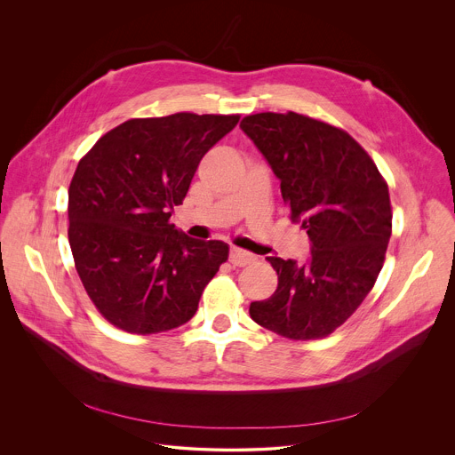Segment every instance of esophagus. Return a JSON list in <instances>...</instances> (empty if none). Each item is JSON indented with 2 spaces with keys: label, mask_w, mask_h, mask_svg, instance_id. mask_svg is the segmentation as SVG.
Returning <instances> with one entry per match:
<instances>
[{
  "label": "esophagus",
  "mask_w": 455,
  "mask_h": 455,
  "mask_svg": "<svg viewBox=\"0 0 455 455\" xmlns=\"http://www.w3.org/2000/svg\"><path fill=\"white\" fill-rule=\"evenodd\" d=\"M228 261H230L232 267H246V265L255 261V255L246 251V250H243V248L232 246L230 253H228Z\"/></svg>",
  "instance_id": "obj_1"
}]
</instances>
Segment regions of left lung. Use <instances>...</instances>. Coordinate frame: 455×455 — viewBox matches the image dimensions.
<instances>
[{"mask_svg": "<svg viewBox=\"0 0 455 455\" xmlns=\"http://www.w3.org/2000/svg\"><path fill=\"white\" fill-rule=\"evenodd\" d=\"M281 181L290 220L311 255L267 257L277 290L250 304V316L291 340L322 339L372 290L391 239L388 187L371 156L346 132L299 113H257L239 124Z\"/></svg>", "mask_w": 455, "mask_h": 455, "instance_id": "8db88e82", "label": "left lung"}]
</instances>
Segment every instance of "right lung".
Segmentation results:
<instances>
[{"label":"right lung","instance_id":"obj_1","mask_svg":"<svg viewBox=\"0 0 455 455\" xmlns=\"http://www.w3.org/2000/svg\"><path fill=\"white\" fill-rule=\"evenodd\" d=\"M239 115L174 113L127 120L79 162L68 188L77 274L104 318L139 335L181 326L228 257L223 241L169 220L205 153Z\"/></svg>","mask_w":455,"mask_h":455}]
</instances>
